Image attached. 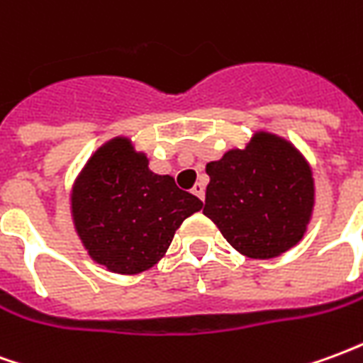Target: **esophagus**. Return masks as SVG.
<instances>
[{"label": "esophagus", "instance_id": "esophagus-1", "mask_svg": "<svg viewBox=\"0 0 363 363\" xmlns=\"http://www.w3.org/2000/svg\"><path fill=\"white\" fill-rule=\"evenodd\" d=\"M192 194H196L200 200H204V194H206L204 184H202V182H196V184H194V189H192Z\"/></svg>", "mask_w": 363, "mask_h": 363}]
</instances>
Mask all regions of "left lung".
Listing matches in <instances>:
<instances>
[{
    "mask_svg": "<svg viewBox=\"0 0 363 363\" xmlns=\"http://www.w3.org/2000/svg\"><path fill=\"white\" fill-rule=\"evenodd\" d=\"M204 213L237 251L274 259L303 237L313 210V174L281 138L259 134L247 150L206 165Z\"/></svg>",
    "mask_w": 363,
    "mask_h": 363,
    "instance_id": "obj_1",
    "label": "left lung"
}]
</instances>
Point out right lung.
Returning <instances> with one entry per match:
<instances>
[{
    "mask_svg": "<svg viewBox=\"0 0 363 363\" xmlns=\"http://www.w3.org/2000/svg\"><path fill=\"white\" fill-rule=\"evenodd\" d=\"M202 200L147 169L126 138L91 157L72 194L75 229L93 260L116 274H138L157 262L174 231Z\"/></svg>",
    "mask_w": 363,
    "mask_h": 363,
    "instance_id": "add662e5",
    "label": "right lung"
}]
</instances>
